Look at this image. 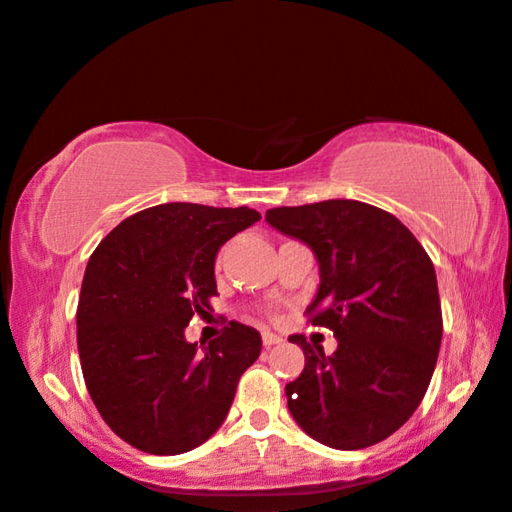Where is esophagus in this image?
I'll return each mask as SVG.
<instances>
[{
	"label": "esophagus",
	"instance_id": "obj_1",
	"mask_svg": "<svg viewBox=\"0 0 512 512\" xmlns=\"http://www.w3.org/2000/svg\"><path fill=\"white\" fill-rule=\"evenodd\" d=\"M262 343L266 345V348H271V345L283 343V338L276 336V334H271V331H264V334H262Z\"/></svg>",
	"mask_w": 512,
	"mask_h": 512
}]
</instances>
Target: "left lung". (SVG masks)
Wrapping results in <instances>:
<instances>
[{"label":"left lung","mask_w":512,"mask_h":512,"mask_svg":"<svg viewBox=\"0 0 512 512\" xmlns=\"http://www.w3.org/2000/svg\"><path fill=\"white\" fill-rule=\"evenodd\" d=\"M266 222L313 250L320 287L306 308L334 331L325 355L304 334L306 366L285 385L287 408L315 441L362 450L392 436L427 392L441 350L436 271L420 241L392 213L355 199L266 211Z\"/></svg>","instance_id":"8db88e82"}]
</instances>
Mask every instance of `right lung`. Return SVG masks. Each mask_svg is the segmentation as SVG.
Segmentation results:
<instances>
[{"instance_id": "obj_1", "label": "right lung", "mask_w": 512, "mask_h": 512, "mask_svg": "<svg viewBox=\"0 0 512 512\" xmlns=\"http://www.w3.org/2000/svg\"><path fill=\"white\" fill-rule=\"evenodd\" d=\"M259 218L248 206L174 201L122 220L92 253L76 311L83 378L104 422L136 450L181 455L225 422L262 336L232 320L199 352L185 327L211 311L220 246Z\"/></svg>"}]
</instances>
